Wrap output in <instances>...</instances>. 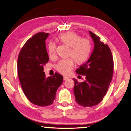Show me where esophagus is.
I'll use <instances>...</instances> for the list:
<instances>
[{"instance_id":"1","label":"esophagus","mask_w":131,"mask_h":131,"mask_svg":"<svg viewBox=\"0 0 131 131\" xmlns=\"http://www.w3.org/2000/svg\"><path fill=\"white\" fill-rule=\"evenodd\" d=\"M63 79H64V80H66L68 79L69 77H67V76H64L63 77Z\"/></svg>"}]
</instances>
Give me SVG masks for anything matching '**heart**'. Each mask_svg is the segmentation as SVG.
Listing matches in <instances>:
<instances>
[{
  "label": "heart",
  "mask_w": 131,
  "mask_h": 131,
  "mask_svg": "<svg viewBox=\"0 0 131 131\" xmlns=\"http://www.w3.org/2000/svg\"><path fill=\"white\" fill-rule=\"evenodd\" d=\"M61 43L69 47L68 56L72 58L62 59L56 66V69L63 74H69L74 66V59L79 64L84 63L88 59L91 52V44L89 40L81 38L79 34L73 31L63 33L59 36ZM47 52L49 57L54 58L56 54V45L50 42L48 45Z\"/></svg>",
  "instance_id": "heart-1"
}]
</instances>
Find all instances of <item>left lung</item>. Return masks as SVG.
Listing matches in <instances>:
<instances>
[{"label": "left lung", "instance_id": "obj_1", "mask_svg": "<svg viewBox=\"0 0 131 131\" xmlns=\"http://www.w3.org/2000/svg\"><path fill=\"white\" fill-rule=\"evenodd\" d=\"M94 42V49L86 62L77 68V73L85 76L79 82L73 79V93L76 102L83 107H92L102 101L113 78L114 61L108 45L100 41V37L89 31Z\"/></svg>", "mask_w": 131, "mask_h": 131}]
</instances>
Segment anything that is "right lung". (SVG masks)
Returning <instances> with one entry per match:
<instances>
[{
	"label": "right lung",
	"instance_id": "add662e5",
	"mask_svg": "<svg viewBox=\"0 0 131 131\" xmlns=\"http://www.w3.org/2000/svg\"><path fill=\"white\" fill-rule=\"evenodd\" d=\"M49 36L39 32L29 39L17 60L18 76L23 92L30 102L39 106L51 105L63 81L58 73L46 77L43 72V66L49 60L45 42Z\"/></svg>",
	"mask_w": 131,
	"mask_h": 131
}]
</instances>
